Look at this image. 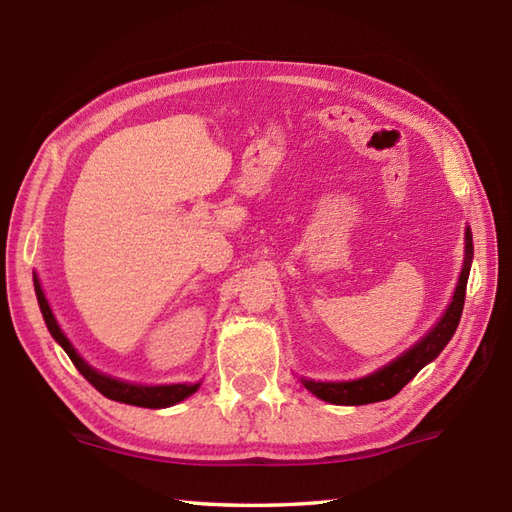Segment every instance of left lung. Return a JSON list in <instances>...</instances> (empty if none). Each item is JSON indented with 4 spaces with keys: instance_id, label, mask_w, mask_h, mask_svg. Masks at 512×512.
<instances>
[{
    "instance_id": "1",
    "label": "left lung",
    "mask_w": 512,
    "mask_h": 512,
    "mask_svg": "<svg viewBox=\"0 0 512 512\" xmlns=\"http://www.w3.org/2000/svg\"><path fill=\"white\" fill-rule=\"evenodd\" d=\"M470 262H473V235L466 228V248H464V266L459 273V282L455 288L453 302L448 304L442 319L433 326V330L426 337L399 355L395 362L375 370L373 375H366L362 379H353V382H313V379H302V384L313 393L315 397L324 399L328 404L337 406H364L384 402V399L395 397L410 379H413L419 370L442 353L450 337L455 335L462 319L464 299H466V282L470 273Z\"/></svg>"
}]
</instances>
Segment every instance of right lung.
Returning <instances> with one entry per match:
<instances>
[{
    "label": "right lung",
    "instance_id": "add662e5",
    "mask_svg": "<svg viewBox=\"0 0 512 512\" xmlns=\"http://www.w3.org/2000/svg\"><path fill=\"white\" fill-rule=\"evenodd\" d=\"M35 293H37V302L39 308H42V315H44V322L50 330V335L55 337V342L66 350V355L70 357V362L75 364V368L82 373L90 384H93L99 393L104 397L113 399V402H122V404H130V406H142V408H166V406H173L177 402H182V399L190 397L199 388V384H170V386H137V384H128L122 382V379H115V377H108L104 373H97L95 368H90L82 357L77 355V350L73 348V344L68 342V337L62 333V328H59L57 319L53 315V310H50L46 297H44V290L39 286V279L35 277Z\"/></svg>",
    "mask_w": 512,
    "mask_h": 512
}]
</instances>
